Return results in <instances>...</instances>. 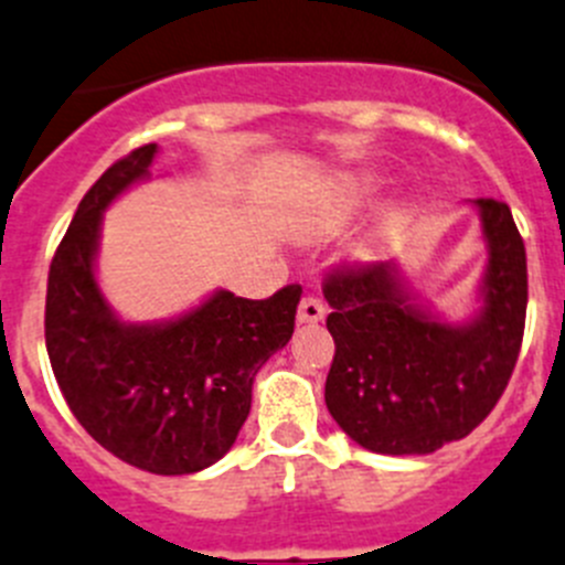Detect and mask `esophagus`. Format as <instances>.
Listing matches in <instances>:
<instances>
[{"label":"esophagus","mask_w":565,"mask_h":565,"mask_svg":"<svg viewBox=\"0 0 565 565\" xmlns=\"http://www.w3.org/2000/svg\"><path fill=\"white\" fill-rule=\"evenodd\" d=\"M323 315H327V307L315 295H307L298 303V323H318V320H323Z\"/></svg>","instance_id":"1"}]
</instances>
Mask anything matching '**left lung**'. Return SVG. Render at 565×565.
Wrapping results in <instances>:
<instances>
[{
	"instance_id": "obj_1",
	"label": "left lung",
	"mask_w": 565,
	"mask_h": 565,
	"mask_svg": "<svg viewBox=\"0 0 565 565\" xmlns=\"http://www.w3.org/2000/svg\"><path fill=\"white\" fill-rule=\"evenodd\" d=\"M487 238L481 312L465 327L405 292L394 262L323 278L334 338L327 408L371 454H434L479 428L504 394L526 320V250L507 202L476 200Z\"/></svg>"
}]
</instances>
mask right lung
I'll list each match as a JSON object with an SVG mask.
<instances>
[{"mask_svg":"<svg viewBox=\"0 0 565 565\" xmlns=\"http://www.w3.org/2000/svg\"><path fill=\"white\" fill-rule=\"evenodd\" d=\"M157 143L111 162L81 200L50 264L44 340L58 388L111 456L157 476L220 461L250 414L253 380L289 343L301 287L264 301L213 292L169 323H124L95 281L100 216L149 177Z\"/></svg>","mask_w":565,"mask_h":565,"instance_id":"1","label":"right lung"}]
</instances>
